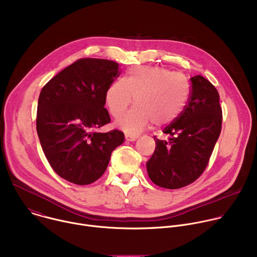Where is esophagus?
<instances>
[{"mask_svg":"<svg viewBox=\"0 0 257 257\" xmlns=\"http://www.w3.org/2000/svg\"><path fill=\"white\" fill-rule=\"evenodd\" d=\"M139 136L135 135V134H130V133H126L125 134V138L127 141H135Z\"/></svg>","mask_w":257,"mask_h":257,"instance_id":"34e87169","label":"esophagus"}]
</instances>
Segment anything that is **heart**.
Instances as JSON below:
<instances>
[{
  "mask_svg": "<svg viewBox=\"0 0 257 257\" xmlns=\"http://www.w3.org/2000/svg\"><path fill=\"white\" fill-rule=\"evenodd\" d=\"M189 94V81L181 73L164 67L139 66L132 68L123 80L109 84L104 100L111 115L119 117L133 96L136 105L116 124L127 132L137 133L151 122L157 127L174 122L184 109Z\"/></svg>",
  "mask_w": 257,
  "mask_h": 257,
  "instance_id": "1",
  "label": "heart"
}]
</instances>
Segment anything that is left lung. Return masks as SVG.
I'll list each match as a JSON object with an SVG mask.
<instances>
[{
	"label": "left lung",
	"instance_id": "left-lung-1",
	"mask_svg": "<svg viewBox=\"0 0 257 257\" xmlns=\"http://www.w3.org/2000/svg\"><path fill=\"white\" fill-rule=\"evenodd\" d=\"M222 106L216 88L201 75L191 77V92L180 116L165 129L168 140L156 136V151L146 163L156 185L179 189L205 170L222 130Z\"/></svg>",
	"mask_w": 257,
	"mask_h": 257
}]
</instances>
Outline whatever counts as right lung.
I'll return each instance as SVG.
<instances>
[{"label":"right lung","mask_w":257,"mask_h":257,"mask_svg":"<svg viewBox=\"0 0 257 257\" xmlns=\"http://www.w3.org/2000/svg\"><path fill=\"white\" fill-rule=\"evenodd\" d=\"M120 76L119 64L83 58L66 67L42 89L36 131L53 170L77 185L102 176L112 152L124 142V133L98 128L111 122L104 94Z\"/></svg>","instance_id":"right-lung-1"}]
</instances>
